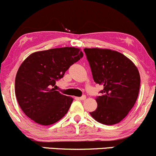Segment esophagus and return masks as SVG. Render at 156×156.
<instances>
[{"instance_id": "1", "label": "esophagus", "mask_w": 156, "mask_h": 156, "mask_svg": "<svg viewBox=\"0 0 156 156\" xmlns=\"http://www.w3.org/2000/svg\"><path fill=\"white\" fill-rule=\"evenodd\" d=\"M86 98H87V97L85 96V95H83V96L78 97V100H80V101H84Z\"/></svg>"}]
</instances>
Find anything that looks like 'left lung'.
<instances>
[{"label":"left lung","instance_id":"obj_1","mask_svg":"<svg viewBox=\"0 0 156 156\" xmlns=\"http://www.w3.org/2000/svg\"><path fill=\"white\" fill-rule=\"evenodd\" d=\"M94 81L103 85L95 98L96 109L90 112L98 122L113 125L122 121L136 104L140 88L138 68L122 53L109 49L85 48Z\"/></svg>","mask_w":156,"mask_h":156}]
</instances>
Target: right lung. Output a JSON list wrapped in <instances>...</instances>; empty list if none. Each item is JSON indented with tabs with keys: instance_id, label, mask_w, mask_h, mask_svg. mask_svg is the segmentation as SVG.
Instances as JSON below:
<instances>
[{
	"instance_id": "1",
	"label": "right lung",
	"mask_w": 156,
	"mask_h": 156,
	"mask_svg": "<svg viewBox=\"0 0 156 156\" xmlns=\"http://www.w3.org/2000/svg\"><path fill=\"white\" fill-rule=\"evenodd\" d=\"M83 55L79 48H55L32 53L23 61L15 77V91L26 115L48 126L67 113L73 98L52 87Z\"/></svg>"
}]
</instances>
